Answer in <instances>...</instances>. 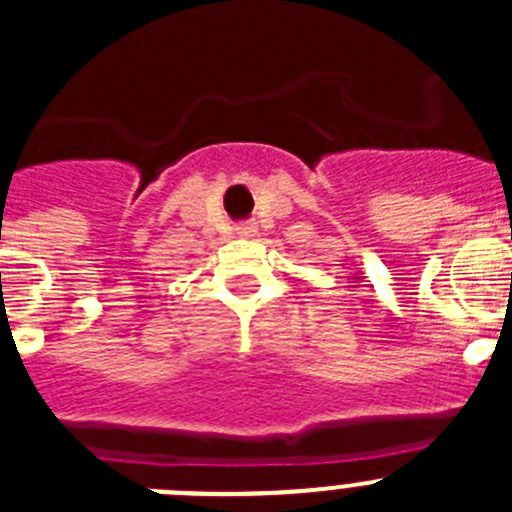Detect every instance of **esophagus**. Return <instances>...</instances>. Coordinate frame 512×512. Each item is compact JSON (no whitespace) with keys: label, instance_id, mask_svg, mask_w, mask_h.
<instances>
[{"label":"esophagus","instance_id":"1","mask_svg":"<svg viewBox=\"0 0 512 512\" xmlns=\"http://www.w3.org/2000/svg\"><path fill=\"white\" fill-rule=\"evenodd\" d=\"M235 233L241 235V238H251V235L259 233V228H256V223H241L235 228Z\"/></svg>","mask_w":512,"mask_h":512}]
</instances>
